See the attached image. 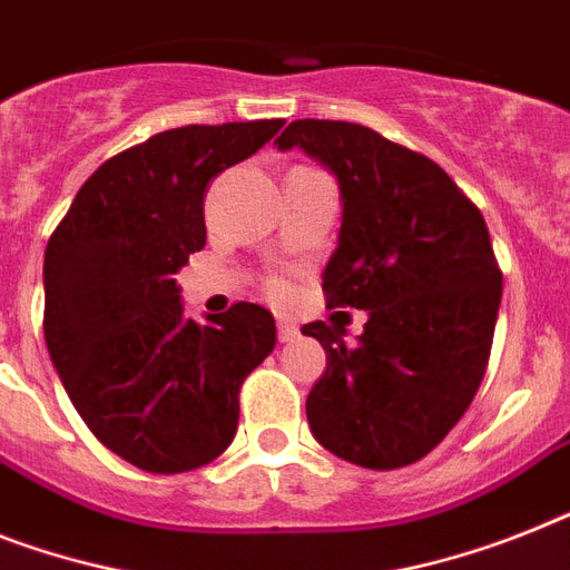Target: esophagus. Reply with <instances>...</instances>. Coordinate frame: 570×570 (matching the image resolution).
Instances as JSON below:
<instances>
[{"label":"esophagus","instance_id":"34e87169","mask_svg":"<svg viewBox=\"0 0 570 570\" xmlns=\"http://www.w3.org/2000/svg\"><path fill=\"white\" fill-rule=\"evenodd\" d=\"M296 337H299V328H296L294 323H285V320H279V343H294Z\"/></svg>","mask_w":570,"mask_h":570}]
</instances>
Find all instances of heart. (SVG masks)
I'll return each mask as SVG.
<instances>
[{"mask_svg":"<svg viewBox=\"0 0 570 570\" xmlns=\"http://www.w3.org/2000/svg\"><path fill=\"white\" fill-rule=\"evenodd\" d=\"M267 294L274 296V299H288L291 296V282L285 276H267L265 282Z\"/></svg>","mask_w":570,"mask_h":570,"instance_id":"1","label":"heart"}]
</instances>
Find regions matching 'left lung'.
Instances as JSON below:
<instances>
[{"instance_id": "1", "label": "left lung", "mask_w": 570, "mask_h": 570, "mask_svg": "<svg viewBox=\"0 0 570 570\" xmlns=\"http://www.w3.org/2000/svg\"><path fill=\"white\" fill-rule=\"evenodd\" d=\"M337 174L343 224L323 274L328 308L370 320L346 346L323 320L303 326L326 350L305 399L317 443L387 472L443 443L489 364L501 267L487 220L434 159L355 121L296 119L276 139Z\"/></svg>"}]
</instances>
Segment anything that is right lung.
<instances>
[{
  "label": "right lung",
  "instance_id": "add662e5",
  "mask_svg": "<svg viewBox=\"0 0 570 570\" xmlns=\"http://www.w3.org/2000/svg\"><path fill=\"white\" fill-rule=\"evenodd\" d=\"M282 119L186 125L98 166L46 247L42 332L87 428L150 474L220 458L244 379L276 346L271 312L235 303L195 323L174 274L204 250L212 177L271 142Z\"/></svg>",
  "mask_w": 570,
  "mask_h": 570
}]
</instances>
